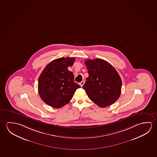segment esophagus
Returning a JSON list of instances; mask_svg holds the SVG:
<instances>
[{
	"mask_svg": "<svg viewBox=\"0 0 157 157\" xmlns=\"http://www.w3.org/2000/svg\"><path fill=\"white\" fill-rule=\"evenodd\" d=\"M80 85L82 87V86H83V85L84 84V81H82V82H80L79 83Z\"/></svg>",
	"mask_w": 157,
	"mask_h": 157,
	"instance_id": "esophagus-1",
	"label": "esophagus"
}]
</instances>
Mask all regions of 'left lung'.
Wrapping results in <instances>:
<instances>
[{"label": "left lung", "instance_id": "1", "mask_svg": "<svg viewBox=\"0 0 157 157\" xmlns=\"http://www.w3.org/2000/svg\"><path fill=\"white\" fill-rule=\"evenodd\" d=\"M89 77L82 89L88 97L100 107L111 105L121 94L122 81L109 63L101 59L85 60Z\"/></svg>", "mask_w": 157, "mask_h": 157}]
</instances>
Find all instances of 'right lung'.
I'll list each match as a JSON object with an SVG mask.
<instances>
[{"mask_svg": "<svg viewBox=\"0 0 157 157\" xmlns=\"http://www.w3.org/2000/svg\"><path fill=\"white\" fill-rule=\"evenodd\" d=\"M75 57H62L50 62L38 79V93L41 100L53 108H61L71 100L81 87L68 67L74 64Z\"/></svg>", "mask_w": 157, "mask_h": 157, "instance_id": "1", "label": "right lung"}]
</instances>
